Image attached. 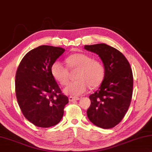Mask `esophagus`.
Instances as JSON below:
<instances>
[{"instance_id": "obj_1", "label": "esophagus", "mask_w": 152, "mask_h": 152, "mask_svg": "<svg viewBox=\"0 0 152 152\" xmlns=\"http://www.w3.org/2000/svg\"><path fill=\"white\" fill-rule=\"evenodd\" d=\"M80 99V98L78 97H74V96H69V101L72 102V101H74V100H78Z\"/></svg>"}]
</instances>
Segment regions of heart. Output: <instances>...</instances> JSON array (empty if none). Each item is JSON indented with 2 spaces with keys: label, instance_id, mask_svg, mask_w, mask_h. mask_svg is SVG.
Masks as SVG:
<instances>
[{
  "label": "heart",
  "instance_id": "obj_1",
  "mask_svg": "<svg viewBox=\"0 0 152 152\" xmlns=\"http://www.w3.org/2000/svg\"><path fill=\"white\" fill-rule=\"evenodd\" d=\"M65 62L69 69H78L76 74L77 80L72 81L63 89V92L71 96H80L91 87L99 85L103 80L104 69L100 61L94 60L89 56L76 53L65 59ZM51 74L57 82L61 85H65L69 78V72L59 61H55L50 68Z\"/></svg>",
  "mask_w": 152,
  "mask_h": 152
}]
</instances>
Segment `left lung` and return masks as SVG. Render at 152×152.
I'll return each instance as SVG.
<instances>
[{
	"label": "left lung",
	"instance_id": "obj_1",
	"mask_svg": "<svg viewBox=\"0 0 152 152\" xmlns=\"http://www.w3.org/2000/svg\"><path fill=\"white\" fill-rule=\"evenodd\" d=\"M98 55L103 63L104 76L97 91L89 96L87 117L93 124L110 129L122 121L132 97L133 74L129 62L121 52L104 43L85 45Z\"/></svg>",
	"mask_w": 152,
	"mask_h": 152
}]
</instances>
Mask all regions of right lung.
Wrapping results in <instances>:
<instances>
[{
  "label": "right lung",
  "instance_id": "add662e5",
  "mask_svg": "<svg viewBox=\"0 0 152 152\" xmlns=\"http://www.w3.org/2000/svg\"><path fill=\"white\" fill-rule=\"evenodd\" d=\"M65 49L41 45L26 54L16 74L17 101L24 116L34 125L50 127L61 121L69 102L51 74L52 63Z\"/></svg>",
  "mask_w": 152,
  "mask_h": 152
}]
</instances>
